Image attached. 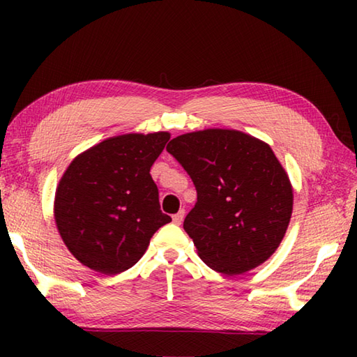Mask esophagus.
I'll return each instance as SVG.
<instances>
[{
	"label": "esophagus",
	"instance_id": "34e87169",
	"mask_svg": "<svg viewBox=\"0 0 357 357\" xmlns=\"http://www.w3.org/2000/svg\"><path fill=\"white\" fill-rule=\"evenodd\" d=\"M184 214H185V213H184V209H181L179 213H176V214L173 215V222L176 223V225H179V223L183 222V219H184Z\"/></svg>",
	"mask_w": 357,
	"mask_h": 357
}]
</instances>
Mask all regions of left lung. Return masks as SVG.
Returning a JSON list of instances; mask_svg holds the SVG:
<instances>
[{"label":"left lung","mask_w":357,"mask_h":357,"mask_svg":"<svg viewBox=\"0 0 357 357\" xmlns=\"http://www.w3.org/2000/svg\"><path fill=\"white\" fill-rule=\"evenodd\" d=\"M167 151L197 189L184 229L211 269L238 275L273 255L291 219L293 189L269 144L206 129L173 138Z\"/></svg>","instance_id":"left-lung-1"}]
</instances>
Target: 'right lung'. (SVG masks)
I'll return each instance as SVG.
<instances>
[{"label": "right lung", "mask_w": 357, "mask_h": 357, "mask_svg": "<svg viewBox=\"0 0 357 357\" xmlns=\"http://www.w3.org/2000/svg\"><path fill=\"white\" fill-rule=\"evenodd\" d=\"M168 140V132L118 135L72 160L56 189L55 222L82 264L105 275L128 271L172 222L149 174Z\"/></svg>", "instance_id": "right-lung-1"}]
</instances>
